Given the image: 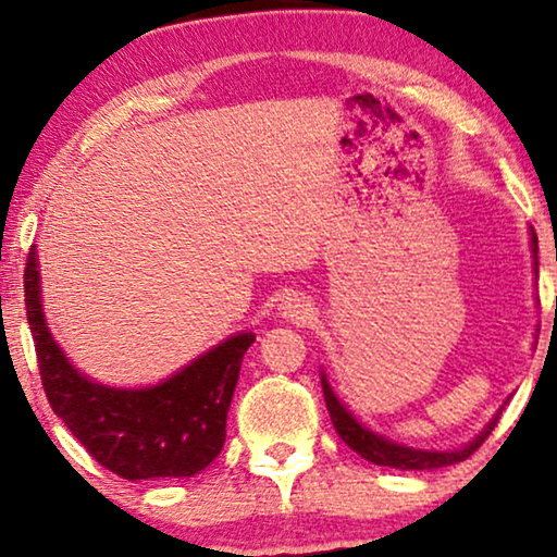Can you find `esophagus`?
Segmentation results:
<instances>
[{
	"label": "esophagus",
	"mask_w": 557,
	"mask_h": 557,
	"mask_svg": "<svg viewBox=\"0 0 557 557\" xmlns=\"http://www.w3.org/2000/svg\"><path fill=\"white\" fill-rule=\"evenodd\" d=\"M281 317L288 319V322H304L309 317V304L301 296H286L284 304H281Z\"/></svg>",
	"instance_id": "1"
}]
</instances>
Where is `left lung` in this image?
I'll use <instances>...</instances> for the list:
<instances>
[{
  "label": "left lung",
  "instance_id": "8db88e82",
  "mask_svg": "<svg viewBox=\"0 0 557 557\" xmlns=\"http://www.w3.org/2000/svg\"><path fill=\"white\" fill-rule=\"evenodd\" d=\"M532 256H535V271H537V238L535 233H532ZM322 391H324V403H326V410H330L332 416V423L334 429H337L339 438L345 441V444L352 448L362 456L364 461H372L377 463V467H393V469H441V467H451V463H459L463 459H469L471 454L476 451L479 446L484 444V438L490 436L494 431V425L499 421V413L492 418L490 423H486V429L479 433L474 441H469L467 446L461 448H454V451H425V448H410V446H400L395 444V441L385 438V436H377L375 431H370L368 425H362L357 418L349 413V410L342 406V400L334 395L330 380L322 372Z\"/></svg>",
  "mask_w": 557,
  "mask_h": 557
}]
</instances>
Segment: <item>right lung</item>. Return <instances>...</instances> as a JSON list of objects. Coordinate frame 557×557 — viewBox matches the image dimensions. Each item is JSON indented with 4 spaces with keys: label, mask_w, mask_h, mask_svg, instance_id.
I'll return each instance as SVG.
<instances>
[{
    "label": "right lung",
    "mask_w": 557,
    "mask_h": 557,
    "mask_svg": "<svg viewBox=\"0 0 557 557\" xmlns=\"http://www.w3.org/2000/svg\"><path fill=\"white\" fill-rule=\"evenodd\" d=\"M25 307L40 380L52 410L94 459L113 474L136 479L195 476L225 444V421L253 332L220 342L151 387H109L83 375L45 324L35 246L25 269Z\"/></svg>",
    "instance_id": "right-lung-1"
}]
</instances>
